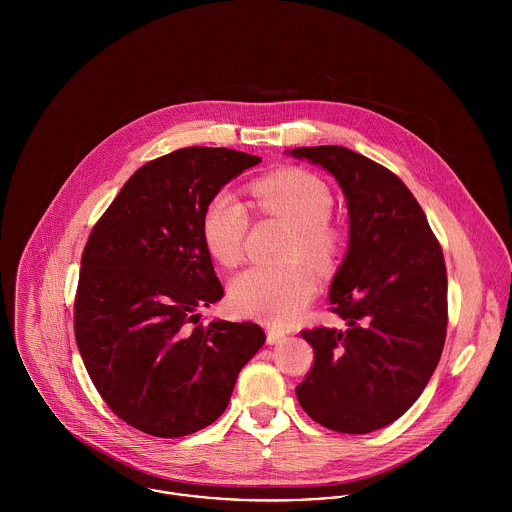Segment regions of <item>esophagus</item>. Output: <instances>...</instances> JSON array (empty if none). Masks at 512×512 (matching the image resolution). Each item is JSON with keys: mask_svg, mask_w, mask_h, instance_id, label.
<instances>
[{"mask_svg": "<svg viewBox=\"0 0 512 512\" xmlns=\"http://www.w3.org/2000/svg\"><path fill=\"white\" fill-rule=\"evenodd\" d=\"M286 339V333L284 331H280V329H276V327H270L268 329V343L270 345H278V343H282Z\"/></svg>", "mask_w": 512, "mask_h": 512, "instance_id": "34e87169", "label": "esophagus"}]
</instances>
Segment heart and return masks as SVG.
I'll return each mask as SVG.
<instances>
[{
	"mask_svg": "<svg viewBox=\"0 0 512 512\" xmlns=\"http://www.w3.org/2000/svg\"><path fill=\"white\" fill-rule=\"evenodd\" d=\"M252 197L266 215L292 222L290 258H307L317 268H331L343 250V230L329 217L331 189L317 175L303 169H280L252 185ZM248 215L230 193L215 195L205 207L201 236L207 252L222 266H236L242 258ZM317 274L305 262L286 266H252L234 278L232 305L274 325H290L317 293Z\"/></svg>",
	"mask_w": 512,
	"mask_h": 512,
	"instance_id": "obj_1",
	"label": "heart"
}]
</instances>
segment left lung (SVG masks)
<instances>
[{
    "label": "left lung",
    "mask_w": 512,
    "mask_h": 512,
    "mask_svg": "<svg viewBox=\"0 0 512 512\" xmlns=\"http://www.w3.org/2000/svg\"><path fill=\"white\" fill-rule=\"evenodd\" d=\"M327 169L349 207V252L329 301L347 327L303 329L315 361L295 386L311 420L368 434L422 394L447 333L443 252L412 191L384 165L341 146L295 147Z\"/></svg>",
    "instance_id": "left-lung-1"
}]
</instances>
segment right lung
Instances as JSON below:
<instances>
[{
    "instance_id": "obj_1",
    "label": "right lung",
    "mask_w": 512,
    "mask_h": 512,
    "mask_svg": "<svg viewBox=\"0 0 512 512\" xmlns=\"http://www.w3.org/2000/svg\"><path fill=\"white\" fill-rule=\"evenodd\" d=\"M260 157L183 147L147 161L90 230L74 337L108 408L155 438H181L226 410L266 335L256 323L199 321L224 295L201 236L209 201Z\"/></svg>"
}]
</instances>
